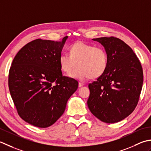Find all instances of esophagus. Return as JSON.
Wrapping results in <instances>:
<instances>
[{
  "label": "esophagus",
  "mask_w": 151,
  "mask_h": 151,
  "mask_svg": "<svg viewBox=\"0 0 151 151\" xmlns=\"http://www.w3.org/2000/svg\"><path fill=\"white\" fill-rule=\"evenodd\" d=\"M85 84L84 83H81V82H79V84H78V85H79V87H83V86Z\"/></svg>",
  "instance_id": "34e87169"
}]
</instances>
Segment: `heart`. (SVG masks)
Instances as JSON below:
<instances>
[{"label": "heart", "mask_w": 151, "mask_h": 151, "mask_svg": "<svg viewBox=\"0 0 151 151\" xmlns=\"http://www.w3.org/2000/svg\"><path fill=\"white\" fill-rule=\"evenodd\" d=\"M70 55L60 54L59 64L63 71L80 80L99 78L106 72L108 66V56L105 49L95 47L81 41L77 42L69 47Z\"/></svg>", "instance_id": "heart-1"}]
</instances>
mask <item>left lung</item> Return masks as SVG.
Listing matches in <instances>:
<instances>
[{
	"mask_svg": "<svg viewBox=\"0 0 151 151\" xmlns=\"http://www.w3.org/2000/svg\"><path fill=\"white\" fill-rule=\"evenodd\" d=\"M108 56L103 76L88 84L87 105L91 112L106 123L122 121L134 111L143 86L142 66L132 48L116 37L94 38Z\"/></svg>",
	"mask_w": 151,
	"mask_h": 151,
	"instance_id": "1",
	"label": "left lung"
}]
</instances>
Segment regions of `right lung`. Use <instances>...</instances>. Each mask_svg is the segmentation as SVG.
<instances>
[{
    "label": "right lung",
    "mask_w": 151,
    "mask_h": 151,
    "mask_svg": "<svg viewBox=\"0 0 151 151\" xmlns=\"http://www.w3.org/2000/svg\"><path fill=\"white\" fill-rule=\"evenodd\" d=\"M67 38L61 42L35 40L21 49L12 63V98L20 117L36 127L53 124L78 87V81L63 76L58 61Z\"/></svg>",
    "instance_id": "1"
}]
</instances>
